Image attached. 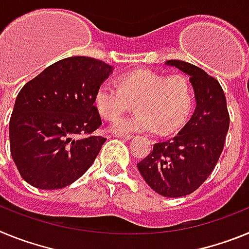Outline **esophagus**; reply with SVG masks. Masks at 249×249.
<instances>
[{
	"mask_svg": "<svg viewBox=\"0 0 249 249\" xmlns=\"http://www.w3.org/2000/svg\"><path fill=\"white\" fill-rule=\"evenodd\" d=\"M113 136L117 138H123V140H131L133 137V135H128V133H113Z\"/></svg>",
	"mask_w": 249,
	"mask_h": 249,
	"instance_id": "1",
	"label": "esophagus"
}]
</instances>
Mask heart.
I'll return each mask as SVG.
<instances>
[{"label": "heart", "mask_w": 249, "mask_h": 249, "mask_svg": "<svg viewBox=\"0 0 249 249\" xmlns=\"http://www.w3.org/2000/svg\"><path fill=\"white\" fill-rule=\"evenodd\" d=\"M132 102L138 112L112 124L114 133L155 132L171 133L183 126L193 109V89L182 74L166 76L149 68L121 74L120 86L102 82L94 92V107L101 117L113 121Z\"/></svg>", "instance_id": "obj_1"}]
</instances>
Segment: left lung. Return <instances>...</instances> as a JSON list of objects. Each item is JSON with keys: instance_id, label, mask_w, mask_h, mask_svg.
Wrapping results in <instances>:
<instances>
[{"instance_id": "left-lung-1", "label": "left lung", "mask_w": 249, "mask_h": 249, "mask_svg": "<svg viewBox=\"0 0 249 249\" xmlns=\"http://www.w3.org/2000/svg\"><path fill=\"white\" fill-rule=\"evenodd\" d=\"M166 65L190 76L197 106L183 128L171 140L156 143L137 167L152 190L176 198L195 192L212 173L223 151L230 113L223 89L214 77L179 59L167 61Z\"/></svg>"}]
</instances>
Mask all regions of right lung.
<instances>
[{
  "label": "right lung",
  "instance_id": "add662e5",
  "mask_svg": "<svg viewBox=\"0 0 249 249\" xmlns=\"http://www.w3.org/2000/svg\"><path fill=\"white\" fill-rule=\"evenodd\" d=\"M112 67L74 56L48 66L19 91L10 120V148L19 175L39 190L70 186L92 166L106 138L94 92Z\"/></svg>",
  "mask_w": 249,
  "mask_h": 249
}]
</instances>
